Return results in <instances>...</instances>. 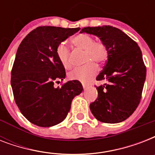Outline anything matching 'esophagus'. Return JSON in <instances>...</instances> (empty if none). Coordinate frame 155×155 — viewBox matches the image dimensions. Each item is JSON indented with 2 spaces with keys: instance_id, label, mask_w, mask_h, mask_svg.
<instances>
[{
  "instance_id": "obj_1",
  "label": "esophagus",
  "mask_w": 155,
  "mask_h": 155,
  "mask_svg": "<svg viewBox=\"0 0 155 155\" xmlns=\"http://www.w3.org/2000/svg\"><path fill=\"white\" fill-rule=\"evenodd\" d=\"M83 87H84V89L86 90L87 87V84H83Z\"/></svg>"
}]
</instances>
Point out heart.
<instances>
[{
  "instance_id": "obj_1",
  "label": "heart",
  "mask_w": 155,
  "mask_h": 155,
  "mask_svg": "<svg viewBox=\"0 0 155 155\" xmlns=\"http://www.w3.org/2000/svg\"><path fill=\"white\" fill-rule=\"evenodd\" d=\"M72 43L78 49L84 51L85 66L73 69L68 74L69 79L87 83L97 75V66L94 63H101L106 60L108 51L105 45L101 41H95L94 38L87 34H80L72 38ZM56 54L63 66L69 68L71 65L70 59V50L65 42H61L56 50Z\"/></svg>"
}]
</instances>
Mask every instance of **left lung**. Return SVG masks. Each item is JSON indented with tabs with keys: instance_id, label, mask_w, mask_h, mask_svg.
<instances>
[{
	"instance_id": "left-lung-1",
	"label": "left lung",
	"mask_w": 155,
	"mask_h": 155,
	"mask_svg": "<svg viewBox=\"0 0 155 155\" xmlns=\"http://www.w3.org/2000/svg\"><path fill=\"white\" fill-rule=\"evenodd\" d=\"M99 38L105 45L108 59L97 80H105L97 87L98 97L90 104L97 120L104 123H119L132 115L138 106L144 86L147 68L137 42L126 34L111 25L83 28Z\"/></svg>"
}]
</instances>
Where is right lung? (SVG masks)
<instances>
[{
    "label": "right lung",
    "mask_w": 155,
    "mask_h": 155,
    "mask_svg": "<svg viewBox=\"0 0 155 155\" xmlns=\"http://www.w3.org/2000/svg\"><path fill=\"white\" fill-rule=\"evenodd\" d=\"M80 30L39 26L28 34L18 47L11 71V86L21 113L34 125L51 127L62 122L73 98L82 92L83 86L78 80L54 87L66 76L65 68L56 54L57 47Z\"/></svg>",
    "instance_id": "right-lung-1"
}]
</instances>
